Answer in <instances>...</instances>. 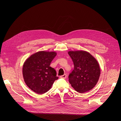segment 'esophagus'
I'll use <instances>...</instances> for the list:
<instances>
[{
	"label": "esophagus",
	"mask_w": 121,
	"mask_h": 121,
	"mask_svg": "<svg viewBox=\"0 0 121 121\" xmlns=\"http://www.w3.org/2000/svg\"><path fill=\"white\" fill-rule=\"evenodd\" d=\"M61 78H66V74H63V75H61Z\"/></svg>",
	"instance_id": "1"
}]
</instances>
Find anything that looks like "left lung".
I'll return each mask as SVG.
<instances>
[{
  "label": "left lung",
  "mask_w": 121,
  "mask_h": 121,
  "mask_svg": "<svg viewBox=\"0 0 121 121\" xmlns=\"http://www.w3.org/2000/svg\"><path fill=\"white\" fill-rule=\"evenodd\" d=\"M56 55L55 52H38L24 62L22 68L24 80L27 86L38 94L47 92L58 79L55 69L50 64Z\"/></svg>",
  "instance_id": "1"
}]
</instances>
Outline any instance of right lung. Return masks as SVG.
<instances>
[{"mask_svg":"<svg viewBox=\"0 0 121 121\" xmlns=\"http://www.w3.org/2000/svg\"><path fill=\"white\" fill-rule=\"evenodd\" d=\"M74 69L69 75V83L80 93L91 90L99 80L100 70L99 63L94 57L85 51H69Z\"/></svg>","mask_w":121,"mask_h":121,"instance_id":"1","label":"right lung"}]
</instances>
